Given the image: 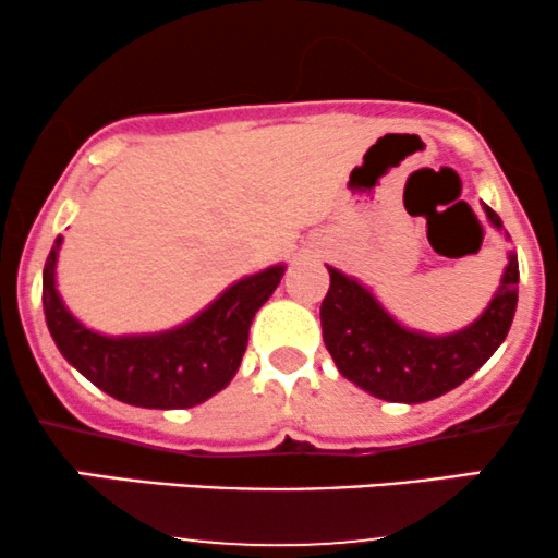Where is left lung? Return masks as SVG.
<instances>
[{"label": "left lung", "mask_w": 558, "mask_h": 558, "mask_svg": "<svg viewBox=\"0 0 558 558\" xmlns=\"http://www.w3.org/2000/svg\"><path fill=\"white\" fill-rule=\"evenodd\" d=\"M483 209L490 226L504 230L501 217L485 204ZM328 272L330 288L319 306V323L338 373L375 399L396 403L438 399L475 375L504 343L520 293V265L509 252L501 286L483 315L448 336H427L396 323L360 280L336 267Z\"/></svg>", "instance_id": "1"}]
</instances>
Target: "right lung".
I'll list each match as a JSON object with an SVG mask.
<instances>
[{
	"label": "right lung",
	"instance_id": "right-lung-1",
	"mask_svg": "<svg viewBox=\"0 0 558 558\" xmlns=\"http://www.w3.org/2000/svg\"><path fill=\"white\" fill-rule=\"evenodd\" d=\"M62 235L44 265V317L57 349L112 399L144 409H189L213 399L239 373L248 328L272 296L286 265L246 275L189 323L146 336H101L78 323L57 293L54 267Z\"/></svg>",
	"mask_w": 558,
	"mask_h": 558
}]
</instances>
